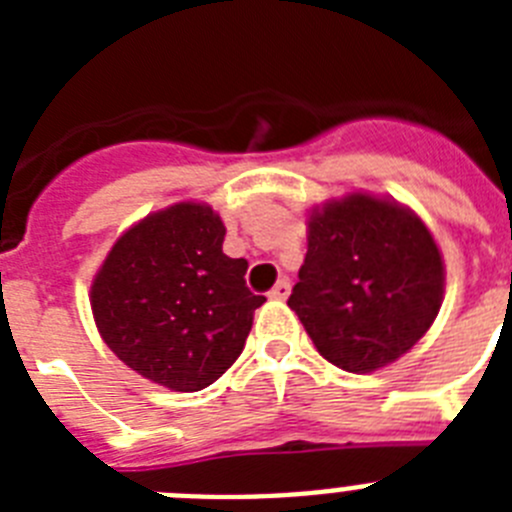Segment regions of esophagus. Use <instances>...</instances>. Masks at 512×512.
<instances>
[{
	"instance_id": "1",
	"label": "esophagus",
	"mask_w": 512,
	"mask_h": 512,
	"mask_svg": "<svg viewBox=\"0 0 512 512\" xmlns=\"http://www.w3.org/2000/svg\"><path fill=\"white\" fill-rule=\"evenodd\" d=\"M269 297H271V300H287V297H289V282H287V279H279V282L271 287Z\"/></svg>"
}]
</instances>
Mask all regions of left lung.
<instances>
[{
	"label": "left lung",
	"mask_w": 512,
	"mask_h": 512,
	"mask_svg": "<svg viewBox=\"0 0 512 512\" xmlns=\"http://www.w3.org/2000/svg\"><path fill=\"white\" fill-rule=\"evenodd\" d=\"M307 230L287 305L320 356L366 374L408 354L443 300V261L423 220L356 192L312 212Z\"/></svg>",
	"instance_id": "8db88e82"
}]
</instances>
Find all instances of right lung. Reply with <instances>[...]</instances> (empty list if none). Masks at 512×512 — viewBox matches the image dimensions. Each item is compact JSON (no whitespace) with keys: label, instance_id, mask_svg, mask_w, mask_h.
<instances>
[{"label":"right lung","instance_id":"obj_1","mask_svg":"<svg viewBox=\"0 0 512 512\" xmlns=\"http://www.w3.org/2000/svg\"><path fill=\"white\" fill-rule=\"evenodd\" d=\"M212 207L179 202L122 235L92 284L104 343L140 377L176 392L210 387L246 346L266 297L246 287V259L223 253Z\"/></svg>","mask_w":512,"mask_h":512}]
</instances>
